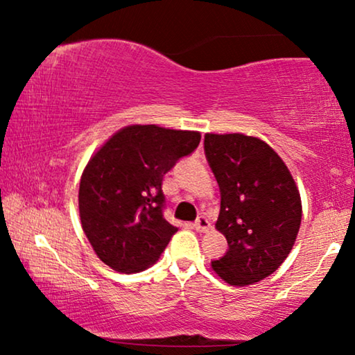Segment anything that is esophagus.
<instances>
[{"label": "esophagus", "instance_id": "34e87169", "mask_svg": "<svg viewBox=\"0 0 355 355\" xmlns=\"http://www.w3.org/2000/svg\"><path fill=\"white\" fill-rule=\"evenodd\" d=\"M193 227H196L198 232H207L210 231L211 226H210V221H208L205 216H200L196 223H193Z\"/></svg>", "mask_w": 355, "mask_h": 355}]
</instances>
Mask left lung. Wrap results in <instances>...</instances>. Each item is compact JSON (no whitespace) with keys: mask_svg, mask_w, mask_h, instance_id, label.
Instances as JSON below:
<instances>
[{"mask_svg":"<svg viewBox=\"0 0 355 355\" xmlns=\"http://www.w3.org/2000/svg\"><path fill=\"white\" fill-rule=\"evenodd\" d=\"M205 155L221 192L215 227L230 250L211 268L231 286L275 273L293 250L302 220L289 168L268 144L244 134H205Z\"/></svg>","mask_w":355,"mask_h":355,"instance_id":"1","label":"left lung"}]
</instances>
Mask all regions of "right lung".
I'll return each mask as SVG.
<instances>
[{
	"label": "right lung",
	"instance_id": "obj_1",
	"mask_svg": "<svg viewBox=\"0 0 355 355\" xmlns=\"http://www.w3.org/2000/svg\"><path fill=\"white\" fill-rule=\"evenodd\" d=\"M200 137L197 130L130 124L92 155L80 176L79 215L105 265L129 275L159 259L178 231L163 218V176Z\"/></svg>",
	"mask_w": 355,
	"mask_h": 355
}]
</instances>
